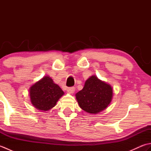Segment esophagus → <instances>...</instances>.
<instances>
[{
	"label": "esophagus",
	"instance_id": "34e87169",
	"mask_svg": "<svg viewBox=\"0 0 151 151\" xmlns=\"http://www.w3.org/2000/svg\"><path fill=\"white\" fill-rule=\"evenodd\" d=\"M67 92L69 93L73 94V93L75 92V87H70V88H67Z\"/></svg>",
	"mask_w": 151,
	"mask_h": 151
}]
</instances>
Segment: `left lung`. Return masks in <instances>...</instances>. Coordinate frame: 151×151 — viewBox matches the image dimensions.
I'll use <instances>...</instances> for the list:
<instances>
[{
	"label": "left lung",
	"mask_w": 151,
	"mask_h": 151,
	"mask_svg": "<svg viewBox=\"0 0 151 151\" xmlns=\"http://www.w3.org/2000/svg\"><path fill=\"white\" fill-rule=\"evenodd\" d=\"M113 97L110 84L91 76L86 81L84 88L76 94V99L83 110L89 114H98L106 108Z\"/></svg>",
	"instance_id": "8db88e82"
}]
</instances>
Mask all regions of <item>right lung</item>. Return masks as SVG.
I'll return each mask as SVG.
<instances>
[{
    "label": "right lung",
    "mask_w": 151,
    "mask_h": 151,
    "mask_svg": "<svg viewBox=\"0 0 151 151\" xmlns=\"http://www.w3.org/2000/svg\"><path fill=\"white\" fill-rule=\"evenodd\" d=\"M30 101L34 106L40 110L47 111L55 106L64 92L52 79L45 76L35 83L29 89Z\"/></svg>",
    "instance_id": "obj_1"
}]
</instances>
